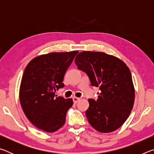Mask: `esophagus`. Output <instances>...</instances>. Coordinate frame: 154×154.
I'll list each match as a JSON object with an SVG mask.
<instances>
[{
    "instance_id": "34e87169",
    "label": "esophagus",
    "mask_w": 154,
    "mask_h": 154,
    "mask_svg": "<svg viewBox=\"0 0 154 154\" xmlns=\"http://www.w3.org/2000/svg\"><path fill=\"white\" fill-rule=\"evenodd\" d=\"M72 100H73V103L75 104H77L78 103V101L80 100V98H77V97H75V96H74V97L72 98Z\"/></svg>"
}]
</instances>
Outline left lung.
Wrapping results in <instances>:
<instances>
[{
    "label": "left lung",
    "mask_w": 154,
    "mask_h": 154,
    "mask_svg": "<svg viewBox=\"0 0 154 154\" xmlns=\"http://www.w3.org/2000/svg\"><path fill=\"white\" fill-rule=\"evenodd\" d=\"M75 62L78 69L89 77L91 85L100 90L97 100L88 99L85 115L90 124L103 133L119 128L128 118L134 102L128 67L117 57L98 51L81 52Z\"/></svg>",
    "instance_id": "8db88e82"
}]
</instances>
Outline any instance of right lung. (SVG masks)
<instances>
[{
  "label": "right lung",
  "mask_w": 154,
  "mask_h": 154,
  "mask_svg": "<svg viewBox=\"0 0 154 154\" xmlns=\"http://www.w3.org/2000/svg\"><path fill=\"white\" fill-rule=\"evenodd\" d=\"M78 51L53 52L33 58L26 67L20 88V100L24 113L33 125L54 132L65 123L72 98L57 96L68 68Z\"/></svg>",
  "instance_id": "1"
}]
</instances>
